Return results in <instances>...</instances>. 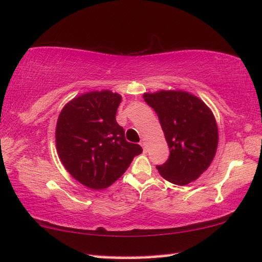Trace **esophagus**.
I'll return each mask as SVG.
<instances>
[{"mask_svg":"<svg viewBox=\"0 0 262 262\" xmlns=\"http://www.w3.org/2000/svg\"><path fill=\"white\" fill-rule=\"evenodd\" d=\"M141 145H142V147H143L144 151H147V147H146V143H145L144 141H142V142H141Z\"/></svg>","mask_w":262,"mask_h":262,"instance_id":"esophagus-1","label":"esophagus"}]
</instances>
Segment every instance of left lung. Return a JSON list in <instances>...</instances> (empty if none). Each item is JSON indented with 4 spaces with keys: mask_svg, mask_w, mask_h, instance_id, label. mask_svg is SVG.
<instances>
[{
    "mask_svg": "<svg viewBox=\"0 0 262 262\" xmlns=\"http://www.w3.org/2000/svg\"><path fill=\"white\" fill-rule=\"evenodd\" d=\"M143 97L159 116L169 148L168 160L156 168L173 184L191 183L208 169L216 153L219 133L211 109L182 90H161Z\"/></svg>",
    "mask_w": 262,
    "mask_h": 262,
    "instance_id": "1",
    "label": "left lung"
}]
</instances>
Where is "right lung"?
Listing matches in <instances>:
<instances>
[{
  "instance_id": "right-lung-1",
  "label": "right lung",
  "mask_w": 262,
  "mask_h": 262,
  "mask_svg": "<svg viewBox=\"0 0 262 262\" xmlns=\"http://www.w3.org/2000/svg\"><path fill=\"white\" fill-rule=\"evenodd\" d=\"M121 96L91 91L69 101L59 115L56 145L60 160L74 179L93 190L116 182L134 157L143 151L126 141L116 121Z\"/></svg>"
}]
</instances>
